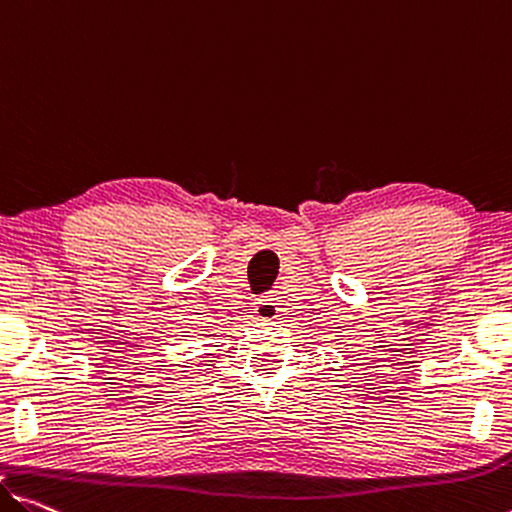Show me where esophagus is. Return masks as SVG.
I'll list each match as a JSON object with an SVG mask.
<instances>
[{
  "mask_svg": "<svg viewBox=\"0 0 512 512\" xmlns=\"http://www.w3.org/2000/svg\"><path fill=\"white\" fill-rule=\"evenodd\" d=\"M279 300L274 295H265L263 300L256 302V318L258 320H274L279 316Z\"/></svg>",
  "mask_w": 512,
  "mask_h": 512,
  "instance_id": "obj_1",
  "label": "esophagus"
}]
</instances>
